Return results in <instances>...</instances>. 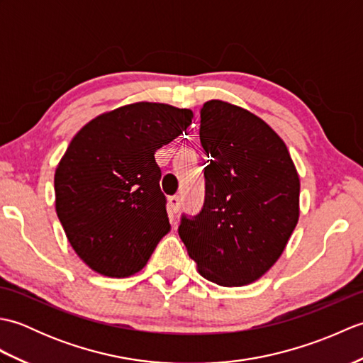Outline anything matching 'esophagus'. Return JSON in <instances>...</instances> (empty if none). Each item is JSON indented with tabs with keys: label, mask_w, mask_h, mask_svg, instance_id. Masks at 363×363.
<instances>
[{
	"label": "esophagus",
	"mask_w": 363,
	"mask_h": 363,
	"mask_svg": "<svg viewBox=\"0 0 363 363\" xmlns=\"http://www.w3.org/2000/svg\"><path fill=\"white\" fill-rule=\"evenodd\" d=\"M179 206H181L179 196H169L168 198V212H169V215H172V217H174L177 211H179Z\"/></svg>",
	"instance_id": "1"
}]
</instances>
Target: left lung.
I'll list each match as a JSON object with an SVG mask.
<instances>
[{"instance_id": "8db88e82", "label": "left lung", "mask_w": 363, "mask_h": 363, "mask_svg": "<svg viewBox=\"0 0 363 363\" xmlns=\"http://www.w3.org/2000/svg\"><path fill=\"white\" fill-rule=\"evenodd\" d=\"M199 140L211 157L206 201L182 217L179 237L207 281L242 287L282 256L299 220V176L276 130L240 106L206 101Z\"/></svg>"}]
</instances>
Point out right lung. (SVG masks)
<instances>
[{
  "mask_svg": "<svg viewBox=\"0 0 363 363\" xmlns=\"http://www.w3.org/2000/svg\"><path fill=\"white\" fill-rule=\"evenodd\" d=\"M191 118L190 109L138 101L98 115L72 138L54 173L56 213L72 248L94 272L138 273L169 233L154 152Z\"/></svg>",
  "mask_w": 363,
  "mask_h": 363,
  "instance_id": "right-lung-1",
  "label": "right lung"
}]
</instances>
